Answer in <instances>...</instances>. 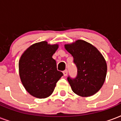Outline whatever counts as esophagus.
I'll use <instances>...</instances> for the list:
<instances>
[{
	"instance_id": "esophagus-1",
	"label": "esophagus",
	"mask_w": 121,
	"mask_h": 121,
	"mask_svg": "<svg viewBox=\"0 0 121 121\" xmlns=\"http://www.w3.org/2000/svg\"><path fill=\"white\" fill-rule=\"evenodd\" d=\"M63 75H64L65 77H66L67 75V74H68V71H67V70H65L63 72Z\"/></svg>"
}]
</instances>
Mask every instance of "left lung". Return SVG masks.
Here are the masks:
<instances>
[{"instance_id":"1","label":"left lung","mask_w":121,"mask_h":121,"mask_svg":"<svg viewBox=\"0 0 121 121\" xmlns=\"http://www.w3.org/2000/svg\"><path fill=\"white\" fill-rule=\"evenodd\" d=\"M65 48L73 56L77 68L76 78H67L73 92L84 97L96 94L107 74V63L102 55L92 44L80 39L65 44Z\"/></svg>"}]
</instances>
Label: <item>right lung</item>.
Instances as JSON below:
<instances>
[{"mask_svg": "<svg viewBox=\"0 0 121 121\" xmlns=\"http://www.w3.org/2000/svg\"><path fill=\"white\" fill-rule=\"evenodd\" d=\"M58 44L46 41L33 44L23 53L19 61L21 82L33 97L44 99L51 95L57 82L63 75L57 70L56 62L52 58Z\"/></svg>", "mask_w": 121, "mask_h": 121, "instance_id": "1", "label": "right lung"}]
</instances>
